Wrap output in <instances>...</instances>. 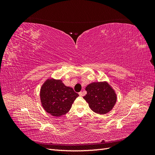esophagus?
Masks as SVG:
<instances>
[{
  "label": "esophagus",
  "mask_w": 155,
  "mask_h": 155,
  "mask_svg": "<svg viewBox=\"0 0 155 155\" xmlns=\"http://www.w3.org/2000/svg\"><path fill=\"white\" fill-rule=\"evenodd\" d=\"M79 95L80 96H83V94L82 92H79Z\"/></svg>",
  "instance_id": "obj_1"
}]
</instances>
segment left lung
I'll return each mask as SVG.
<instances>
[{
  "label": "left lung",
  "instance_id": "1",
  "mask_svg": "<svg viewBox=\"0 0 155 155\" xmlns=\"http://www.w3.org/2000/svg\"><path fill=\"white\" fill-rule=\"evenodd\" d=\"M87 94L83 98L92 111L104 114L110 111L117 100L114 91L107 82H94L85 88Z\"/></svg>",
  "mask_w": 155,
  "mask_h": 155
}]
</instances>
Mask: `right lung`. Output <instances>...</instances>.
<instances>
[{
  "label": "right lung",
  "instance_id": "add662e5",
  "mask_svg": "<svg viewBox=\"0 0 155 155\" xmlns=\"http://www.w3.org/2000/svg\"><path fill=\"white\" fill-rule=\"evenodd\" d=\"M78 96L72 88L65 86L60 79H48L40 91L42 106L46 112L56 117L67 114Z\"/></svg>",
  "mask_w": 155,
  "mask_h": 155
}]
</instances>
